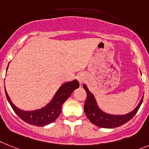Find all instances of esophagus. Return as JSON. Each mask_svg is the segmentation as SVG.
Wrapping results in <instances>:
<instances>
[{
    "instance_id": "esophagus-1",
    "label": "esophagus",
    "mask_w": 149,
    "mask_h": 149,
    "mask_svg": "<svg viewBox=\"0 0 149 149\" xmlns=\"http://www.w3.org/2000/svg\"><path fill=\"white\" fill-rule=\"evenodd\" d=\"M77 79H78V81H79L80 83L82 84L84 81L85 77H84V75H83V74H80V75L78 76V77H77Z\"/></svg>"
}]
</instances>
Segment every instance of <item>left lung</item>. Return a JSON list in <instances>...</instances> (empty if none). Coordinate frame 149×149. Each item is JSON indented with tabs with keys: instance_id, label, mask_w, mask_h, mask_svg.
I'll use <instances>...</instances> for the list:
<instances>
[{
	"instance_id": "8db88e82",
	"label": "left lung",
	"mask_w": 149,
	"mask_h": 149,
	"mask_svg": "<svg viewBox=\"0 0 149 149\" xmlns=\"http://www.w3.org/2000/svg\"><path fill=\"white\" fill-rule=\"evenodd\" d=\"M83 88H84L87 93V98L84 107L86 116L92 123L101 128L111 129V128L119 127L126 123L136 115L143 100L142 97L136 109L126 115H110L103 112L98 107L94 95L89 91L85 84H84Z\"/></svg>"
}]
</instances>
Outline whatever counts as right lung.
I'll return each instance as SVG.
<instances>
[{
  "mask_svg": "<svg viewBox=\"0 0 149 149\" xmlns=\"http://www.w3.org/2000/svg\"><path fill=\"white\" fill-rule=\"evenodd\" d=\"M78 88H79V82L77 80L65 83L56 92L53 99L49 104L42 109L33 110V111H24L19 110V108L13 105V103L11 102L6 91L5 94L7 100L10 104L12 109L21 120L33 126H44L53 123L58 117L61 113V107L64 102L71 96L74 90Z\"/></svg>",
  "mask_w": 149,
  "mask_h": 149,
  "instance_id": "1",
  "label": "right lung"
}]
</instances>
